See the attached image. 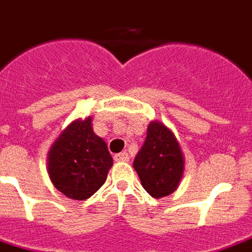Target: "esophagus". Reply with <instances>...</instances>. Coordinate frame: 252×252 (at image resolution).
<instances>
[{
    "label": "esophagus",
    "instance_id": "34e87169",
    "mask_svg": "<svg viewBox=\"0 0 252 252\" xmlns=\"http://www.w3.org/2000/svg\"><path fill=\"white\" fill-rule=\"evenodd\" d=\"M114 160L116 161H129V155L126 152H121L114 155Z\"/></svg>",
    "mask_w": 252,
    "mask_h": 252
}]
</instances>
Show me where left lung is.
<instances>
[{"label": "left lung", "mask_w": 252, "mask_h": 252, "mask_svg": "<svg viewBox=\"0 0 252 252\" xmlns=\"http://www.w3.org/2000/svg\"><path fill=\"white\" fill-rule=\"evenodd\" d=\"M184 166L186 159L174 132L158 120L151 121L146 139L134 160L145 191L153 198L173 194L183 178Z\"/></svg>", "instance_id": "left-lung-1"}]
</instances>
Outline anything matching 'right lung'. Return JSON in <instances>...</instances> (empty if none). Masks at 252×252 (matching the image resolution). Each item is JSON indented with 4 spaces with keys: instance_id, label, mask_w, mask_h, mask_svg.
Instances as JSON below:
<instances>
[{
    "instance_id": "right-lung-1",
    "label": "right lung",
    "mask_w": 252,
    "mask_h": 252,
    "mask_svg": "<svg viewBox=\"0 0 252 252\" xmlns=\"http://www.w3.org/2000/svg\"><path fill=\"white\" fill-rule=\"evenodd\" d=\"M113 158L94 134L92 117L78 118L60 134L47 155L48 177L64 195L85 201L104 184Z\"/></svg>"
}]
</instances>
